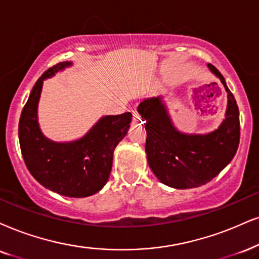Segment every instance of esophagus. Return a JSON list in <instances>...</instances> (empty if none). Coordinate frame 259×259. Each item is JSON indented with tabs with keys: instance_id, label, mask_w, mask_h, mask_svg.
Here are the masks:
<instances>
[{
	"instance_id": "1",
	"label": "esophagus",
	"mask_w": 259,
	"mask_h": 259,
	"mask_svg": "<svg viewBox=\"0 0 259 259\" xmlns=\"http://www.w3.org/2000/svg\"><path fill=\"white\" fill-rule=\"evenodd\" d=\"M133 120H134V122H140V120H141V116L136 110L133 111Z\"/></svg>"
}]
</instances>
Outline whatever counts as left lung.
Returning <instances> with one entry per match:
<instances>
[{
    "instance_id": "8db88e82",
    "label": "left lung",
    "mask_w": 259,
    "mask_h": 259,
    "mask_svg": "<svg viewBox=\"0 0 259 259\" xmlns=\"http://www.w3.org/2000/svg\"><path fill=\"white\" fill-rule=\"evenodd\" d=\"M228 93L226 119L207 135H186L173 126L160 97L145 99L137 111L146 120V153L149 167L160 182L176 189L207 184L237 153L240 140L239 109L222 74L209 63Z\"/></svg>"
}]
</instances>
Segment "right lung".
Returning <instances> with one entry per match:
<instances>
[{"label": "right lung", "mask_w": 259, "mask_h": 259, "mask_svg": "<svg viewBox=\"0 0 259 259\" xmlns=\"http://www.w3.org/2000/svg\"><path fill=\"white\" fill-rule=\"evenodd\" d=\"M70 64L57 63L38 78L22 109L19 141L22 158L35 181L60 195L87 197L106 184L112 168L113 150L126 135L133 114L103 117L86 136L74 142L56 143L44 137L37 120L42 81Z\"/></svg>", "instance_id": "add662e5"}]
</instances>
